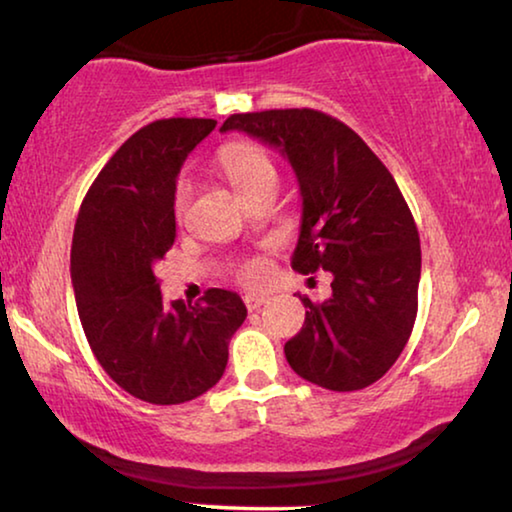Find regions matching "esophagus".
I'll return each mask as SVG.
<instances>
[{
  "label": "esophagus",
  "mask_w": 512,
  "mask_h": 512,
  "mask_svg": "<svg viewBox=\"0 0 512 512\" xmlns=\"http://www.w3.org/2000/svg\"><path fill=\"white\" fill-rule=\"evenodd\" d=\"M243 301H246V308L250 312H255V310L262 308L266 301H269V296H266V294H246V296H243Z\"/></svg>",
  "instance_id": "1"
}]
</instances>
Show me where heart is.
<instances>
[{
  "mask_svg": "<svg viewBox=\"0 0 512 512\" xmlns=\"http://www.w3.org/2000/svg\"><path fill=\"white\" fill-rule=\"evenodd\" d=\"M220 167H223L225 177L232 181V186L243 195V200H248L250 195H255L259 188H264L266 183L278 181V170L273 165L271 156L264 149L255 147V144H230L220 154ZM190 195H193V186L188 179H181L174 190V213L177 218H183ZM239 276L243 282H259L266 276V266L262 259H253V262L243 264Z\"/></svg>",
  "mask_w": 512,
  "mask_h": 512,
  "instance_id": "obj_1",
  "label": "heart"
}]
</instances>
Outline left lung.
Wrapping results in <instances>:
<instances>
[{"label":"left lung","instance_id":"obj_1","mask_svg":"<svg viewBox=\"0 0 512 512\" xmlns=\"http://www.w3.org/2000/svg\"><path fill=\"white\" fill-rule=\"evenodd\" d=\"M220 131L289 160L303 200L292 269L333 276L324 303L299 296L308 310L287 363L329 391L375 384L407 345L421 280V239L393 174L352 128L310 108L232 114Z\"/></svg>","mask_w":512,"mask_h":512}]
</instances>
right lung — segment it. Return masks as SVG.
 I'll list each match as a JSON object with an SVG mask.
<instances>
[{
    "instance_id": "obj_1",
    "label": "right lung",
    "mask_w": 512,
    "mask_h": 512,
    "mask_svg": "<svg viewBox=\"0 0 512 512\" xmlns=\"http://www.w3.org/2000/svg\"><path fill=\"white\" fill-rule=\"evenodd\" d=\"M213 119H160L121 144L82 202L71 248L75 303L89 347L112 381L151 404H181L223 377L248 310L209 289L167 305L154 273L177 236L174 190Z\"/></svg>"
}]
</instances>
